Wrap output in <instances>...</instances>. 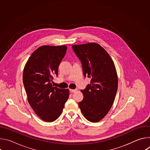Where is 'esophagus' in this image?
Listing matches in <instances>:
<instances>
[{
    "mask_svg": "<svg viewBox=\"0 0 150 150\" xmlns=\"http://www.w3.org/2000/svg\"><path fill=\"white\" fill-rule=\"evenodd\" d=\"M77 91V90L76 89H75V90H73V89H70V91L71 92V93H75L76 91Z\"/></svg>",
    "mask_w": 150,
    "mask_h": 150,
    "instance_id": "34e87169",
    "label": "esophagus"
}]
</instances>
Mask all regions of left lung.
<instances>
[{
  "label": "left lung",
  "instance_id": "obj_1",
  "mask_svg": "<svg viewBox=\"0 0 150 150\" xmlns=\"http://www.w3.org/2000/svg\"><path fill=\"white\" fill-rule=\"evenodd\" d=\"M72 49L81 62L83 75L91 78L90 84L81 90L83 98L79 107L88 120L99 122L110 110L117 93L118 79L114 62L96 42L73 45Z\"/></svg>",
  "mask_w": 150,
  "mask_h": 150
}]
</instances>
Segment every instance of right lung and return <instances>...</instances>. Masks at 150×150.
<instances>
[{
  "label": "right lung",
  "instance_id": "1",
  "mask_svg": "<svg viewBox=\"0 0 150 150\" xmlns=\"http://www.w3.org/2000/svg\"><path fill=\"white\" fill-rule=\"evenodd\" d=\"M66 46H42L36 49L27 62L23 83L28 101L37 115L46 122L56 120L69 98L68 89L53 87V75L66 54Z\"/></svg>",
  "mask_w": 150,
  "mask_h": 150
}]
</instances>
